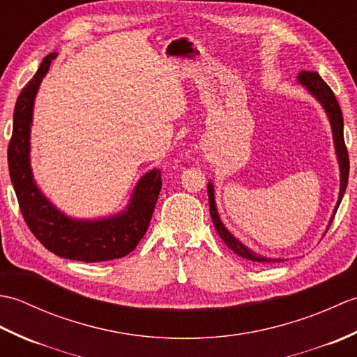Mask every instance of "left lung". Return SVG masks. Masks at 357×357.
Wrapping results in <instances>:
<instances>
[{
	"label": "left lung",
	"instance_id": "8db88e82",
	"mask_svg": "<svg viewBox=\"0 0 357 357\" xmlns=\"http://www.w3.org/2000/svg\"><path fill=\"white\" fill-rule=\"evenodd\" d=\"M298 82L307 89V92L312 95L314 100L322 105V109L327 113V118L330 121V127H331V133H333V142H335V150H336V158H337V164H339V198L336 202L335 211L330 218V222L327 225V230L330 229V225L333 222V218H335L337 207L340 201H342L345 190H347V184H348V172H350V161H348V153H347V147H345V141H344V118H342V110L339 107V102L336 100L335 93L331 92V89L327 86L319 75L316 72H301L298 75ZM207 190H208V204H210V215L211 219H213L215 229L219 233V236L222 238V241L227 244L230 250H233L234 253L245 257L248 261L253 262H282L284 259L280 257H267L262 256L259 253L253 252L252 248H248L245 244L233 236V234L229 231V229L224 225V222L219 218L218 208H216V201H215V187L211 184V181L207 184ZM325 230V233H327ZM324 233V234H325Z\"/></svg>",
	"mask_w": 357,
	"mask_h": 357
}]
</instances>
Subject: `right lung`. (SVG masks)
I'll list each match as a JSON object with an SVG mask.
<instances>
[{"instance_id":"add662e5","label":"right lung","mask_w":357,"mask_h":357,"mask_svg":"<svg viewBox=\"0 0 357 357\" xmlns=\"http://www.w3.org/2000/svg\"><path fill=\"white\" fill-rule=\"evenodd\" d=\"M56 55L53 52L43 59L15 105L12 139L7 151L13 190L30 231L49 252L82 262L119 259L133 252L149 229L161 192V173L153 169L142 174L124 210L95 219L66 215L41 192L30 165V132L38 89Z\"/></svg>"}]
</instances>
